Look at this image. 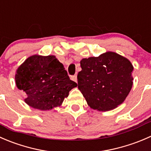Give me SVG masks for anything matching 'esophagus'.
Instances as JSON below:
<instances>
[{
    "instance_id": "esophagus-1",
    "label": "esophagus",
    "mask_w": 151,
    "mask_h": 151,
    "mask_svg": "<svg viewBox=\"0 0 151 151\" xmlns=\"http://www.w3.org/2000/svg\"><path fill=\"white\" fill-rule=\"evenodd\" d=\"M71 78L73 79V81H75L76 82H77V75H74L71 77Z\"/></svg>"
}]
</instances>
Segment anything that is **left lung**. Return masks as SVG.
I'll use <instances>...</instances> for the list:
<instances>
[{"label": "left lung", "mask_w": 151, "mask_h": 151, "mask_svg": "<svg viewBox=\"0 0 151 151\" xmlns=\"http://www.w3.org/2000/svg\"><path fill=\"white\" fill-rule=\"evenodd\" d=\"M77 76L78 87L93 109L109 111L121 104L133 85V65L114 52L83 59Z\"/></svg>", "instance_id": "8db88e82"}]
</instances>
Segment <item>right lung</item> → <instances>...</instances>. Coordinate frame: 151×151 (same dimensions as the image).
I'll use <instances>...</instances> for the list:
<instances>
[{"label": "right lung", "instance_id": "right-lung-1", "mask_svg": "<svg viewBox=\"0 0 151 151\" xmlns=\"http://www.w3.org/2000/svg\"><path fill=\"white\" fill-rule=\"evenodd\" d=\"M15 81L17 88L27 95L25 102L43 111L60 106L77 86L54 56H30L17 69Z\"/></svg>", "mask_w": 151, "mask_h": 151}]
</instances>
